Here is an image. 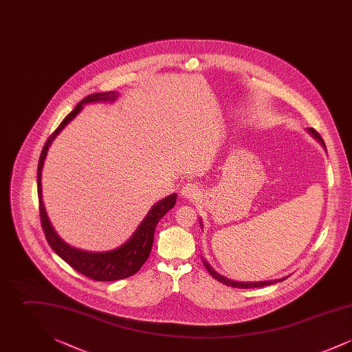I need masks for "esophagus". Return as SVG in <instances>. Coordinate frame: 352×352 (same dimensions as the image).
<instances>
[{"label": "esophagus", "mask_w": 352, "mask_h": 352, "mask_svg": "<svg viewBox=\"0 0 352 352\" xmlns=\"http://www.w3.org/2000/svg\"><path fill=\"white\" fill-rule=\"evenodd\" d=\"M201 195V187L195 184H186L181 190V197L187 201H194Z\"/></svg>", "instance_id": "esophagus-1"}]
</instances>
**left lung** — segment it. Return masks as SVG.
Returning <instances> with one entry per match:
<instances>
[{
    "mask_svg": "<svg viewBox=\"0 0 352 352\" xmlns=\"http://www.w3.org/2000/svg\"><path fill=\"white\" fill-rule=\"evenodd\" d=\"M307 132L311 134L317 141H318L319 144L323 146V149L326 151V145H324V142H323V140L320 138V135H319L313 128H309L307 129ZM199 223H201V227L203 228V223H201V220H199ZM203 264H204V267L206 269L208 270V273L215 278V280H218L219 283H221V284L228 285V286H232V287H239V289H250V287H263V286H268V285L276 284V283H281V281H284L286 280V277L284 278H280V280H270V281H257V283H241V281H234V280H230V278H227V277H224V276H221V274H219L218 272L215 270V269L212 268L210 264H208V261H206L204 258H203Z\"/></svg>",
    "mask_w": 352,
    "mask_h": 352,
    "instance_id": "obj_1",
    "label": "left lung"
}]
</instances>
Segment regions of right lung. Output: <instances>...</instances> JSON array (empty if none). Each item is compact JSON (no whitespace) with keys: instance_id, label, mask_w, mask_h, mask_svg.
<instances>
[{"instance_id":"1","label":"right lung","mask_w":352,"mask_h":352,"mask_svg":"<svg viewBox=\"0 0 352 352\" xmlns=\"http://www.w3.org/2000/svg\"><path fill=\"white\" fill-rule=\"evenodd\" d=\"M118 95H120L118 92L109 91V92L92 94L84 98L83 100L76 105V108L68 113L66 118L60 122V125L56 128V131L51 134L49 140L46 141L39 157L38 173H36L41 220H42V227L51 248L60 258H63L69 267H72L76 272L82 273L95 281L122 280L129 276H133L134 273L140 270L151 254L154 232L158 221L174 207L178 197L177 194H171L166 198L157 201L155 204H153L149 212L140 223L133 234L124 244H121L120 247L112 251L89 252L71 247L52 227L45 208L43 198H42V170L45 166V160L47 157L49 148L52 141L56 138V135L66 128L67 124L76 118V115L83 109L85 104L113 102L118 100Z\"/></svg>"}]
</instances>
